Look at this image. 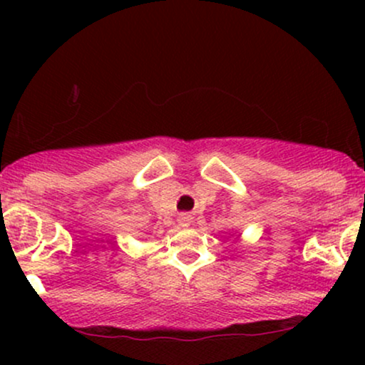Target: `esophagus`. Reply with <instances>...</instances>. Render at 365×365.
Wrapping results in <instances>:
<instances>
[{"label": "esophagus", "instance_id": "obj_1", "mask_svg": "<svg viewBox=\"0 0 365 365\" xmlns=\"http://www.w3.org/2000/svg\"><path fill=\"white\" fill-rule=\"evenodd\" d=\"M178 223L182 226H188L192 223V216L188 215V212H182V215L178 216Z\"/></svg>", "mask_w": 365, "mask_h": 365}]
</instances>
